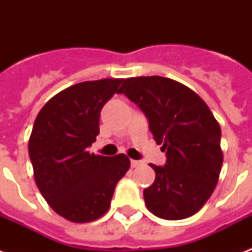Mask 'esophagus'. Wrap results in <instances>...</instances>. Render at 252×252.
<instances>
[{"label":"esophagus","instance_id":"1","mask_svg":"<svg viewBox=\"0 0 252 252\" xmlns=\"http://www.w3.org/2000/svg\"><path fill=\"white\" fill-rule=\"evenodd\" d=\"M140 165H141V161H136V159H132V161H130V166H132V167H138Z\"/></svg>","mask_w":252,"mask_h":252}]
</instances>
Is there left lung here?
<instances>
[{"mask_svg": "<svg viewBox=\"0 0 252 252\" xmlns=\"http://www.w3.org/2000/svg\"><path fill=\"white\" fill-rule=\"evenodd\" d=\"M120 94L136 103L166 165L150 167L156 180L144 189L146 208L163 220H183L211 197L222 167L221 128L207 103L189 87L159 76L132 77Z\"/></svg>", "mask_w": 252, "mask_h": 252, "instance_id": "obj_1", "label": "left lung"}]
</instances>
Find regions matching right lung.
I'll use <instances>...</instances> for the list:
<instances>
[{
	"label": "right lung",
	"instance_id": "add662e5",
	"mask_svg": "<svg viewBox=\"0 0 252 252\" xmlns=\"http://www.w3.org/2000/svg\"><path fill=\"white\" fill-rule=\"evenodd\" d=\"M122 82L104 78L73 85L49 99L33 123L29 154L35 183L49 207L72 222L102 217L130 167L126 154L103 157L87 149L99 134L103 106Z\"/></svg>",
	"mask_w": 252,
	"mask_h": 252
}]
</instances>
